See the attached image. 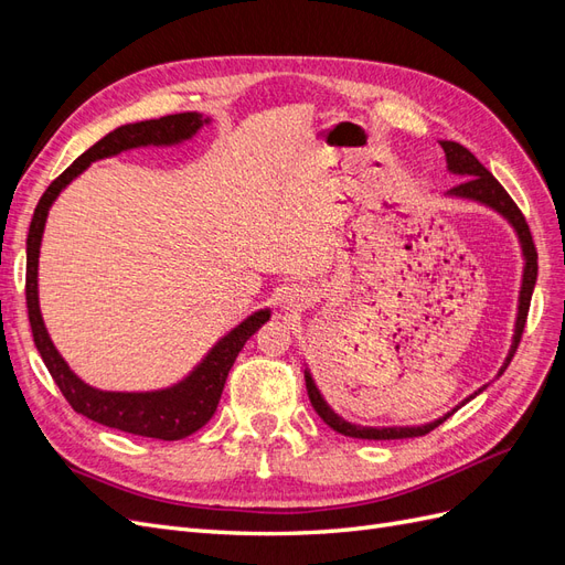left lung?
Returning <instances> with one entry per match:
<instances>
[{"label":"left lung","mask_w":565,"mask_h":565,"mask_svg":"<svg viewBox=\"0 0 565 565\" xmlns=\"http://www.w3.org/2000/svg\"><path fill=\"white\" fill-rule=\"evenodd\" d=\"M443 150H446V158H448V169L455 174L467 177L465 183L455 185L450 195H459V198H469V200H478L483 204H490L492 210H498L500 214H504L509 218V224L516 228L519 237H521V247H523V256H525V268H523V287H521V303H519V318H516V334H514V344H511V351L507 355V363L502 365L500 374L507 370V365L511 363V358H514L519 344H521V334L525 328V320H527V309H530V297H533V289H535V280H537V249L533 243V235H530V226L523 216V212L516 207V202L509 198V193L502 188V183L494 179L488 169L478 162L471 152L459 146L455 141H440ZM306 391H309V398L316 413L320 415V419L334 429L341 436H349V438H367V440H396V438H415V436H426L429 431H434L436 426H440L446 422L452 413H448L446 417H440L431 424H424V426H391V429H367V426H358V424H349L341 419L339 415H334L330 405L322 401L320 391L316 388L311 374L306 372ZM473 398V396H471ZM469 401V398H467ZM465 401V403H467ZM461 403V405H465Z\"/></svg>","instance_id":"1"}]
</instances>
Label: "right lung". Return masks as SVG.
Segmentation results:
<instances>
[{
	"label": "right lung",
	"instance_id": "right-lung-1",
	"mask_svg": "<svg viewBox=\"0 0 565 565\" xmlns=\"http://www.w3.org/2000/svg\"><path fill=\"white\" fill-rule=\"evenodd\" d=\"M207 122V119H204ZM202 127L198 113H179L167 115L160 119H146V122L125 125L104 136L94 143L87 152L65 169V172L49 183L44 195L40 198L35 214L30 221L28 231V266H25V301H28V318L32 328V339L42 355V361L54 377L56 386L71 403L75 413L89 417L98 424L110 426L117 431H127L134 436L158 438V440H179L195 434L216 413L221 401V391L228 380V372L235 363L237 353L243 351L245 341L262 328L270 318L268 311H256L245 322L237 324L218 344L207 353V358L188 374V377L174 386L162 391L148 393H117V391H98L89 384H84L75 372L65 365L56 347L51 344L46 334L44 320L40 313L38 301V264H40V245L46 224L49 207L54 204L58 193L79 177L92 162L104 160L117 152L139 148V146H169L179 143Z\"/></svg>",
	"mask_w": 565,
	"mask_h": 565
}]
</instances>
